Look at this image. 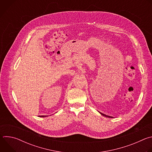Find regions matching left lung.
<instances>
[{"instance_id": "left-lung-1", "label": "left lung", "mask_w": 152, "mask_h": 152, "mask_svg": "<svg viewBox=\"0 0 152 152\" xmlns=\"http://www.w3.org/2000/svg\"><path fill=\"white\" fill-rule=\"evenodd\" d=\"M102 115H103V116H104V117H108V118H113V117H111V116H109V115H105V114H102V113H100Z\"/></svg>"}]
</instances>
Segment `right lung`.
Wrapping results in <instances>:
<instances>
[{
    "mask_svg": "<svg viewBox=\"0 0 152 152\" xmlns=\"http://www.w3.org/2000/svg\"><path fill=\"white\" fill-rule=\"evenodd\" d=\"M39 117H46V116H45V115H39Z\"/></svg>",
    "mask_w": 152,
    "mask_h": 152,
    "instance_id": "obj_1",
    "label": "right lung"
}]
</instances>
